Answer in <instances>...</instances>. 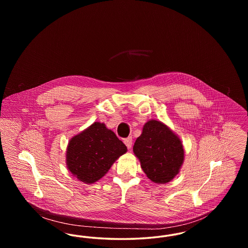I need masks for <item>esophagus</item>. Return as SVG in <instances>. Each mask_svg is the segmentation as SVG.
I'll list each match as a JSON object with an SVG mask.
<instances>
[{"mask_svg": "<svg viewBox=\"0 0 248 248\" xmlns=\"http://www.w3.org/2000/svg\"><path fill=\"white\" fill-rule=\"evenodd\" d=\"M124 144H125V146L127 147V149L130 150L131 148H132V138H127V139H125V140H124Z\"/></svg>", "mask_w": 248, "mask_h": 248, "instance_id": "34e87169", "label": "esophagus"}]
</instances>
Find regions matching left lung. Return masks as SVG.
Segmentation results:
<instances>
[{
    "label": "left lung",
    "mask_w": 248,
    "mask_h": 248,
    "mask_svg": "<svg viewBox=\"0 0 248 248\" xmlns=\"http://www.w3.org/2000/svg\"><path fill=\"white\" fill-rule=\"evenodd\" d=\"M142 170L153 182L165 184L179 173L184 147L179 137L165 123L149 120L133 147Z\"/></svg>",
    "instance_id": "obj_1"
}]
</instances>
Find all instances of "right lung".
<instances>
[{"instance_id": "add662e5", "label": "right lung", "mask_w": 248, "mask_h": 248, "mask_svg": "<svg viewBox=\"0 0 248 248\" xmlns=\"http://www.w3.org/2000/svg\"><path fill=\"white\" fill-rule=\"evenodd\" d=\"M127 152L126 146L104 123L94 122L72 137L66 149V165L71 175L85 184H93L104 177Z\"/></svg>"}]
</instances>
